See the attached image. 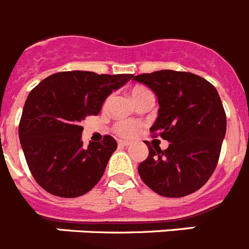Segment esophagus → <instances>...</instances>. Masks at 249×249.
I'll list each match as a JSON object with an SVG mask.
<instances>
[{
	"instance_id": "1",
	"label": "esophagus",
	"mask_w": 249,
	"mask_h": 249,
	"mask_svg": "<svg viewBox=\"0 0 249 249\" xmlns=\"http://www.w3.org/2000/svg\"><path fill=\"white\" fill-rule=\"evenodd\" d=\"M118 145H120V146H128V145H131V141H126V140H120V141H118Z\"/></svg>"
}]
</instances>
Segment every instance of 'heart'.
Masks as SVG:
<instances>
[{"mask_svg": "<svg viewBox=\"0 0 249 249\" xmlns=\"http://www.w3.org/2000/svg\"><path fill=\"white\" fill-rule=\"evenodd\" d=\"M152 93L148 90L147 88L141 86H136L131 89V98L132 101L135 102L136 104H139L142 99L147 97V95H151ZM112 102V95L107 97L106 101L103 103V108H107L108 106ZM140 127L137 124H133V123H128V122H118L114 124V132L117 133L121 137H133L136 133L139 132Z\"/></svg>", "mask_w": 249, "mask_h": 249, "instance_id": "1", "label": "heart"}]
</instances>
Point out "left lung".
Listing matches in <instances>:
<instances>
[{"label":"left lung","mask_w":249,"mask_h":249,"mask_svg":"<svg viewBox=\"0 0 249 249\" xmlns=\"http://www.w3.org/2000/svg\"><path fill=\"white\" fill-rule=\"evenodd\" d=\"M152 89L159 116L150 131L170 142L166 150L151 146L139 166L142 181L161 196L193 194L210 179L219 160L227 116L215 87L196 74L157 70L133 76Z\"/></svg>","instance_id":"1"}]
</instances>
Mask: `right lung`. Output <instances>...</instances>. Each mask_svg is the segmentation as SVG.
I'll list each match as a JSON object with an SVG mask.
<instances>
[{"instance_id":"add662e5","label":"right lung","mask_w":249,"mask_h":249,"mask_svg":"<svg viewBox=\"0 0 249 249\" xmlns=\"http://www.w3.org/2000/svg\"><path fill=\"white\" fill-rule=\"evenodd\" d=\"M133 74L59 71L48 76L27 95L18 136L34 179L50 194L82 196L92 190L117 148L109 135L83 147L80 122L97 116L110 93Z\"/></svg>"}]
</instances>
